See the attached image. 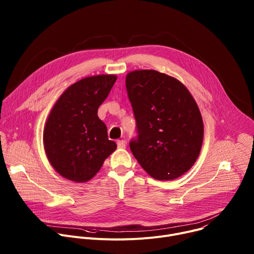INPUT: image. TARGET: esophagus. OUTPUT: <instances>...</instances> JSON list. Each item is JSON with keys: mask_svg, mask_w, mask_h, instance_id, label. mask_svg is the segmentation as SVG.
I'll return each instance as SVG.
<instances>
[{"mask_svg": "<svg viewBox=\"0 0 254 254\" xmlns=\"http://www.w3.org/2000/svg\"><path fill=\"white\" fill-rule=\"evenodd\" d=\"M126 147H127V141L126 140L122 139V140L118 141V148L119 149H126Z\"/></svg>", "mask_w": 254, "mask_h": 254, "instance_id": "1", "label": "esophagus"}]
</instances>
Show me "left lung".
<instances>
[{"label": "left lung", "instance_id": "obj_1", "mask_svg": "<svg viewBox=\"0 0 254 254\" xmlns=\"http://www.w3.org/2000/svg\"><path fill=\"white\" fill-rule=\"evenodd\" d=\"M137 135L129 148L157 180H174L199 157L204 126L199 107L178 79L156 70H134L126 78Z\"/></svg>", "mask_w": 254, "mask_h": 254}]
</instances>
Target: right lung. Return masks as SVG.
Wrapping results in <instances>:
<instances>
[{
	"label": "right lung",
	"instance_id": "add662e5",
	"mask_svg": "<svg viewBox=\"0 0 254 254\" xmlns=\"http://www.w3.org/2000/svg\"><path fill=\"white\" fill-rule=\"evenodd\" d=\"M117 76L102 74L70 85L58 98L47 119L43 141L46 156L63 178L87 182L117 149L97 116L99 105L111 92Z\"/></svg>",
	"mask_w": 254,
	"mask_h": 254
}]
</instances>
